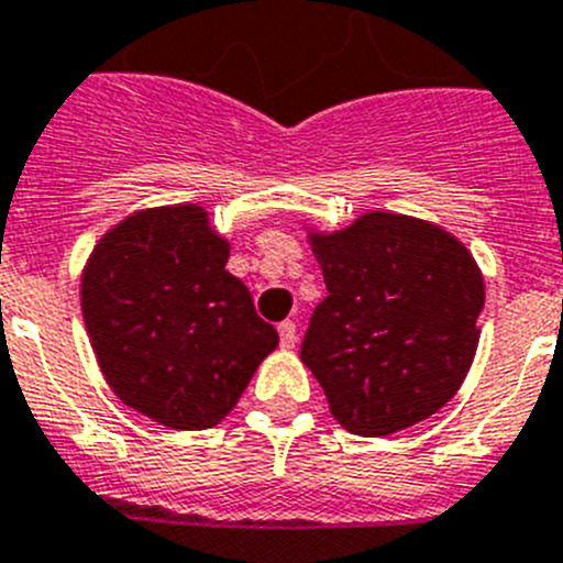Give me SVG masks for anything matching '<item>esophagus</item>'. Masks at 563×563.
Segmentation results:
<instances>
[{"instance_id": "obj_1", "label": "esophagus", "mask_w": 563, "mask_h": 563, "mask_svg": "<svg viewBox=\"0 0 563 563\" xmlns=\"http://www.w3.org/2000/svg\"><path fill=\"white\" fill-rule=\"evenodd\" d=\"M277 331H280L283 349H295V342H297V325H295V322L283 320L280 325H277Z\"/></svg>"}]
</instances>
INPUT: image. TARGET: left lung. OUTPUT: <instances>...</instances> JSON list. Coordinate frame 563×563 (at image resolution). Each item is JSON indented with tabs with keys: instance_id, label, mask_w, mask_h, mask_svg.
<instances>
[{
	"instance_id": "left-lung-1",
	"label": "left lung",
	"mask_w": 563,
	"mask_h": 563,
	"mask_svg": "<svg viewBox=\"0 0 563 563\" xmlns=\"http://www.w3.org/2000/svg\"><path fill=\"white\" fill-rule=\"evenodd\" d=\"M311 243L329 297L311 314L300 360L336 422L388 437L437 413L478 345L485 280L471 252L433 223L390 212Z\"/></svg>"
}]
</instances>
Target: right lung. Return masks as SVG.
<instances>
[{"label":"right lung","mask_w":563,"mask_h":563,"mask_svg":"<svg viewBox=\"0 0 563 563\" xmlns=\"http://www.w3.org/2000/svg\"><path fill=\"white\" fill-rule=\"evenodd\" d=\"M229 243L195 203L130 214L81 277L87 334L115 397L178 430L221 422L277 331L227 272Z\"/></svg>","instance_id":"1"}]
</instances>
